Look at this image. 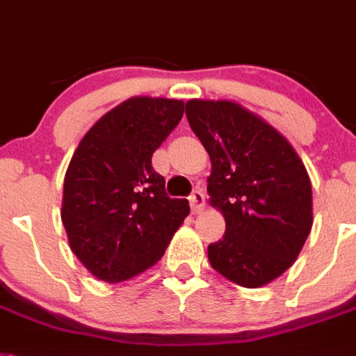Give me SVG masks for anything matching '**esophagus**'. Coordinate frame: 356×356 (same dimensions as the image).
<instances>
[{
	"label": "esophagus",
	"mask_w": 356,
	"mask_h": 356,
	"mask_svg": "<svg viewBox=\"0 0 356 356\" xmlns=\"http://www.w3.org/2000/svg\"><path fill=\"white\" fill-rule=\"evenodd\" d=\"M188 201H190L193 213H201V211L204 210V193H202L201 190H195L192 195L188 197Z\"/></svg>",
	"instance_id": "1"
}]
</instances>
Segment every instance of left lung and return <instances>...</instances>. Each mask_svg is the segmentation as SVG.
Wrapping results in <instances>:
<instances>
[{
	"label": "left lung",
	"instance_id": "8db88e82",
	"mask_svg": "<svg viewBox=\"0 0 356 356\" xmlns=\"http://www.w3.org/2000/svg\"><path fill=\"white\" fill-rule=\"evenodd\" d=\"M186 118L211 161L210 204L226 232L208 246L217 273L261 288L297 261L312 232L306 166L271 124L232 101L192 99Z\"/></svg>",
	"mask_w": 356,
	"mask_h": 356
}]
</instances>
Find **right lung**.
I'll return each mask as SVG.
<instances>
[{
    "label": "right lung",
    "instance_id": "right-lung-1",
    "mask_svg": "<svg viewBox=\"0 0 356 356\" xmlns=\"http://www.w3.org/2000/svg\"><path fill=\"white\" fill-rule=\"evenodd\" d=\"M184 113V103L132 97L85 134L65 173L61 220L72 252L95 279L122 282L164 255L190 213L170 199L152 155Z\"/></svg>",
    "mask_w": 356,
    "mask_h": 356
}]
</instances>
